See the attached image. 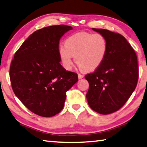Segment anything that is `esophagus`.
<instances>
[{"label": "esophagus", "instance_id": "obj_1", "mask_svg": "<svg viewBox=\"0 0 147 147\" xmlns=\"http://www.w3.org/2000/svg\"><path fill=\"white\" fill-rule=\"evenodd\" d=\"M78 79H82L83 78V75H82L81 74H78Z\"/></svg>", "mask_w": 147, "mask_h": 147}]
</instances>
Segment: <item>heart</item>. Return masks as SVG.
Instances as JSON below:
<instances>
[{
	"mask_svg": "<svg viewBox=\"0 0 147 147\" xmlns=\"http://www.w3.org/2000/svg\"><path fill=\"white\" fill-rule=\"evenodd\" d=\"M65 46L59 48V55L65 69L69 71L76 64L86 72L94 71L102 64L108 51V42L100 34L87 32L76 33L65 41Z\"/></svg>",
	"mask_w": 147,
	"mask_h": 147,
	"instance_id": "heart-1",
	"label": "heart"
}]
</instances>
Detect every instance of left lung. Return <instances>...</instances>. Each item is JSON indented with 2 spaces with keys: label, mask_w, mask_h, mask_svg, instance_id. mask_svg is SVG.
Returning <instances> with one entry per match:
<instances>
[{
  "label": "left lung",
  "mask_w": 147,
  "mask_h": 147,
  "mask_svg": "<svg viewBox=\"0 0 147 147\" xmlns=\"http://www.w3.org/2000/svg\"><path fill=\"white\" fill-rule=\"evenodd\" d=\"M108 42L102 64L85 76L89 83L86 95L88 105L97 113L108 115L121 108L136 87L138 65L136 54L121 34L102 28H92Z\"/></svg>",
  "instance_id": "8db88e82"
}]
</instances>
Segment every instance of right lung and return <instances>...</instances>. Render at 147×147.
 <instances>
[{
    "instance_id": "obj_1",
    "label": "right lung",
    "mask_w": 147,
    "mask_h": 147,
    "mask_svg": "<svg viewBox=\"0 0 147 147\" xmlns=\"http://www.w3.org/2000/svg\"><path fill=\"white\" fill-rule=\"evenodd\" d=\"M71 26L53 25L30 34L14 54L9 76L14 94L37 115L50 117L62 110L66 92L78 74L60 64L59 41Z\"/></svg>"
}]
</instances>
